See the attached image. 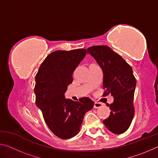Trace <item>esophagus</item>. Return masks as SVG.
Returning <instances> with one entry per match:
<instances>
[{"label": "esophagus", "instance_id": "obj_1", "mask_svg": "<svg viewBox=\"0 0 158 158\" xmlns=\"http://www.w3.org/2000/svg\"><path fill=\"white\" fill-rule=\"evenodd\" d=\"M103 105L102 103L100 102H95L94 104V108L95 109H98V108H100V107H102Z\"/></svg>", "mask_w": 158, "mask_h": 158}]
</instances>
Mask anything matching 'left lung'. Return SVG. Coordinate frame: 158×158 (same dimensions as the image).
<instances>
[{
  "label": "left lung",
  "instance_id": "left-lung-1",
  "mask_svg": "<svg viewBox=\"0 0 158 158\" xmlns=\"http://www.w3.org/2000/svg\"><path fill=\"white\" fill-rule=\"evenodd\" d=\"M103 72L104 95L111 94L114 102L109 118L103 121L106 128L116 135L124 133L132 123L135 114L133 100L136 79L130 65L110 47L98 45L88 48Z\"/></svg>",
  "mask_w": 158,
  "mask_h": 158
}]
</instances>
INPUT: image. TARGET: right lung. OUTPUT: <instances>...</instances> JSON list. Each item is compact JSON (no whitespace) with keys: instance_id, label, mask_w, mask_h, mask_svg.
<instances>
[{"instance_id":"add662e5","label":"right lung","mask_w":158,"mask_h":158,"mask_svg":"<svg viewBox=\"0 0 158 158\" xmlns=\"http://www.w3.org/2000/svg\"><path fill=\"white\" fill-rule=\"evenodd\" d=\"M85 55V49L56 51L47 56L35 76L36 105L50 130L63 139L79 133L85 114L94 106L89 98L77 102L65 98L74 71Z\"/></svg>"}]
</instances>
